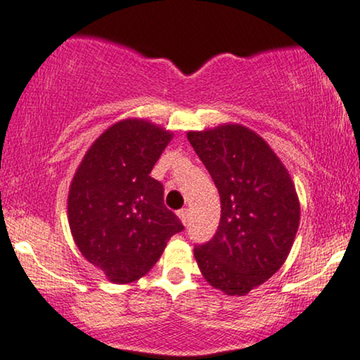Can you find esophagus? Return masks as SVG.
Listing matches in <instances>:
<instances>
[{"mask_svg": "<svg viewBox=\"0 0 360 360\" xmlns=\"http://www.w3.org/2000/svg\"><path fill=\"white\" fill-rule=\"evenodd\" d=\"M176 214H179L180 221L184 223V225H186V221H188V210L181 208V210H179V212H176Z\"/></svg>", "mask_w": 360, "mask_h": 360, "instance_id": "1", "label": "esophagus"}]
</instances>
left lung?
<instances>
[{
    "label": "left lung",
    "mask_w": 360,
    "mask_h": 360,
    "mask_svg": "<svg viewBox=\"0 0 360 360\" xmlns=\"http://www.w3.org/2000/svg\"><path fill=\"white\" fill-rule=\"evenodd\" d=\"M221 200L218 230L193 251L210 286L245 296L286 261L300 226L291 175L263 137L240 124L186 134Z\"/></svg>",
    "instance_id": "left-lung-1"
}]
</instances>
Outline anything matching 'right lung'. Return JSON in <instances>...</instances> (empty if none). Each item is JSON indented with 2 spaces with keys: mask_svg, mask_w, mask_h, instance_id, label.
<instances>
[{
  "mask_svg": "<svg viewBox=\"0 0 360 360\" xmlns=\"http://www.w3.org/2000/svg\"><path fill=\"white\" fill-rule=\"evenodd\" d=\"M174 134L143 119L110 125L79 163L68 195L74 243L110 283L146 276L167 241L184 230L163 205V185L150 172Z\"/></svg>",
  "mask_w": 360,
  "mask_h": 360,
  "instance_id": "1",
  "label": "right lung"
}]
</instances>
